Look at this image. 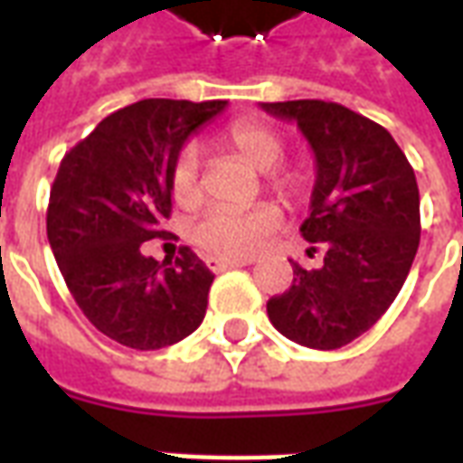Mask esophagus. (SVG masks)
Instances as JSON below:
<instances>
[{"label":"esophagus","instance_id":"esophagus-1","mask_svg":"<svg viewBox=\"0 0 463 463\" xmlns=\"http://www.w3.org/2000/svg\"><path fill=\"white\" fill-rule=\"evenodd\" d=\"M208 262V268L213 272H222V270H231V268H242V265H250L252 260H205Z\"/></svg>","mask_w":463,"mask_h":463}]
</instances>
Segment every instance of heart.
Masks as SVG:
<instances>
[{
    "label": "heart",
    "mask_w": 463,
    "mask_h": 463,
    "mask_svg": "<svg viewBox=\"0 0 463 463\" xmlns=\"http://www.w3.org/2000/svg\"><path fill=\"white\" fill-rule=\"evenodd\" d=\"M225 143L252 168L268 173V188L280 201H295L305 191L300 171H275L285 158V141L260 121H235L225 131ZM171 193L175 203L195 205L203 198L201 156L195 146H185L171 168ZM280 225V213L272 205H255L248 211L215 208L193 225L191 238L198 250L215 260H242L258 252L265 238Z\"/></svg>",
    "instance_id": "1"
}]
</instances>
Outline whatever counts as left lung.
Listing matches in <instances>:
<instances>
[{"label":"left lung","mask_w":463,"mask_h":463,"mask_svg":"<svg viewBox=\"0 0 463 463\" xmlns=\"http://www.w3.org/2000/svg\"><path fill=\"white\" fill-rule=\"evenodd\" d=\"M262 109L298 123L315 153L317 178L300 232L325 248L317 270L292 262L290 290L268 300V317L302 347H345L387 312L414 262L421 232L414 168L387 128L347 106L300 99Z\"/></svg>","instance_id":"left-lung-1"}]
</instances>
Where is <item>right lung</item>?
<instances>
[{"instance_id":"1","label":"right lung","mask_w":463,"mask_h":463,"mask_svg":"<svg viewBox=\"0 0 463 463\" xmlns=\"http://www.w3.org/2000/svg\"><path fill=\"white\" fill-rule=\"evenodd\" d=\"M225 106L143 99L106 116L59 165L49 245L86 320L123 347H168L205 317L215 278L205 262L185 245L175 260L158 262L141 245L165 235L183 143Z\"/></svg>"}]
</instances>
